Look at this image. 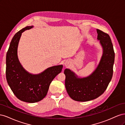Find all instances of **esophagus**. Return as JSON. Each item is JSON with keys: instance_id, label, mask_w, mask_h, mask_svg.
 <instances>
[{"instance_id": "esophagus-1", "label": "esophagus", "mask_w": 125, "mask_h": 125, "mask_svg": "<svg viewBox=\"0 0 125 125\" xmlns=\"http://www.w3.org/2000/svg\"><path fill=\"white\" fill-rule=\"evenodd\" d=\"M69 63H70V62H69V61H66V62H65V65L66 66H69Z\"/></svg>"}]
</instances>
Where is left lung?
Wrapping results in <instances>:
<instances>
[{
    "mask_svg": "<svg viewBox=\"0 0 125 125\" xmlns=\"http://www.w3.org/2000/svg\"><path fill=\"white\" fill-rule=\"evenodd\" d=\"M97 32L103 54L95 71L88 77L78 78L70 70L64 71L66 89L73 100L86 102L96 99L106 90L112 78L115 52L111 37L99 29H97Z\"/></svg>",
    "mask_w": 125,
    "mask_h": 125,
    "instance_id": "1",
    "label": "left lung"
}]
</instances>
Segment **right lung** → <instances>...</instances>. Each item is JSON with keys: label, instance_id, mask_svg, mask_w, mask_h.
I'll list each match as a JSON object with an SVG mask.
<instances>
[{"label": "right lung", "instance_id": "1", "mask_svg": "<svg viewBox=\"0 0 125 125\" xmlns=\"http://www.w3.org/2000/svg\"><path fill=\"white\" fill-rule=\"evenodd\" d=\"M32 28L26 26L14 35L6 56L7 82L18 99L28 103H35L43 99L46 95L51 83L62 68V65L53 66L39 74L33 75L21 66L17 57L19 41L22 33Z\"/></svg>", "mask_w": 125, "mask_h": 125}]
</instances>
